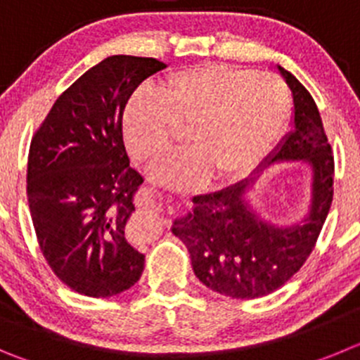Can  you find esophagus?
Segmentation results:
<instances>
[{
  "label": "esophagus",
  "mask_w": 360,
  "mask_h": 360,
  "mask_svg": "<svg viewBox=\"0 0 360 360\" xmlns=\"http://www.w3.org/2000/svg\"><path fill=\"white\" fill-rule=\"evenodd\" d=\"M136 204L140 207H156L160 211H174L172 200L165 202L160 193L154 190H140V193L136 195Z\"/></svg>",
  "instance_id": "esophagus-1"
}]
</instances>
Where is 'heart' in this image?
<instances>
[{"mask_svg":"<svg viewBox=\"0 0 360 360\" xmlns=\"http://www.w3.org/2000/svg\"><path fill=\"white\" fill-rule=\"evenodd\" d=\"M288 112V90L274 76L202 63L169 74L156 94H134L124 112V139L136 160L154 163L172 149L177 129L188 127L191 149L161 161L150 177L172 188H197L211 172L229 179L256 167Z\"/></svg>","mask_w":360,"mask_h":360,"instance_id":"heart-1","label":"heart"}]
</instances>
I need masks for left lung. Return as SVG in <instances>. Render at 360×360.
<instances>
[{"label":"left lung","instance_id":"left-lung-1","mask_svg":"<svg viewBox=\"0 0 360 360\" xmlns=\"http://www.w3.org/2000/svg\"><path fill=\"white\" fill-rule=\"evenodd\" d=\"M277 69L293 94L290 133L250 177L193 197V207L172 226L199 281L231 298H259L284 286L314 248L334 195V156L316 103L290 70ZM286 162L311 170L309 202L300 221L277 224L251 204V191L264 169Z\"/></svg>","mask_w":360,"mask_h":360}]
</instances>
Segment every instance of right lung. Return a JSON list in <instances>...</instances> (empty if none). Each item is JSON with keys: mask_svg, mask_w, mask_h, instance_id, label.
<instances>
[{"mask_svg": "<svg viewBox=\"0 0 360 360\" xmlns=\"http://www.w3.org/2000/svg\"><path fill=\"white\" fill-rule=\"evenodd\" d=\"M156 58L113 55L79 76L32 140L28 202L40 248L79 295L129 290L146 256L126 238L143 183L124 146V108L134 89L165 69Z\"/></svg>", "mask_w": 360, "mask_h": 360, "instance_id": "add662e5", "label": "right lung"}]
</instances>
